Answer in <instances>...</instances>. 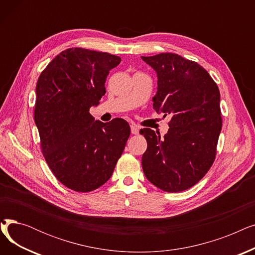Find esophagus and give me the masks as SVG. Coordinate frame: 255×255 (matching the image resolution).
Returning a JSON list of instances; mask_svg holds the SVG:
<instances>
[{"label": "esophagus", "instance_id": "1", "mask_svg": "<svg viewBox=\"0 0 255 255\" xmlns=\"http://www.w3.org/2000/svg\"><path fill=\"white\" fill-rule=\"evenodd\" d=\"M138 132H139L138 126L135 125V124H132L131 125V133H132V134H138Z\"/></svg>", "mask_w": 255, "mask_h": 255}]
</instances>
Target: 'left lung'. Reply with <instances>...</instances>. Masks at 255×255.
Returning <instances> with one entry per match:
<instances>
[{"instance_id":"1","label":"left lung","mask_w":255,"mask_h":255,"mask_svg":"<svg viewBox=\"0 0 255 255\" xmlns=\"http://www.w3.org/2000/svg\"><path fill=\"white\" fill-rule=\"evenodd\" d=\"M157 73L153 107L170 117L161 138L150 128L140 130L148 148L141 158L145 178L166 192L191 188L216 157L222 127L220 92L208 71L177 53L141 57Z\"/></svg>"}]
</instances>
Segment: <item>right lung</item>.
<instances>
[{
  "label": "right lung",
  "mask_w": 255,
  "mask_h": 255,
  "mask_svg": "<svg viewBox=\"0 0 255 255\" xmlns=\"http://www.w3.org/2000/svg\"><path fill=\"white\" fill-rule=\"evenodd\" d=\"M120 62L111 53L72 47L59 53L38 78L34 119L41 150L53 175L71 190L99 188L125 149L128 122L117 118L102 123L90 114Z\"/></svg>",
  "instance_id": "add662e5"
}]
</instances>
